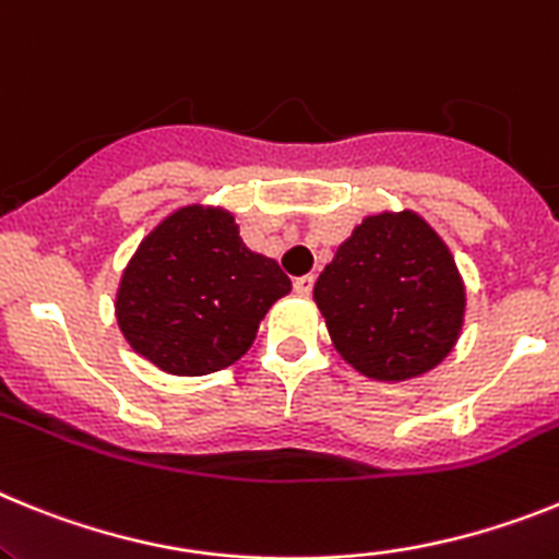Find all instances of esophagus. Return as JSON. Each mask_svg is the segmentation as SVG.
Wrapping results in <instances>:
<instances>
[{"mask_svg": "<svg viewBox=\"0 0 559 559\" xmlns=\"http://www.w3.org/2000/svg\"><path fill=\"white\" fill-rule=\"evenodd\" d=\"M293 286H295V293H298V295H312L314 275H300V278L293 281Z\"/></svg>", "mask_w": 559, "mask_h": 559, "instance_id": "34e87169", "label": "esophagus"}]
</instances>
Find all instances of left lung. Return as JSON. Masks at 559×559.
Returning a JSON list of instances; mask_svg holds the SVG:
<instances>
[{
    "mask_svg": "<svg viewBox=\"0 0 559 559\" xmlns=\"http://www.w3.org/2000/svg\"><path fill=\"white\" fill-rule=\"evenodd\" d=\"M329 337L380 382L421 377L459 343L467 293L453 252L414 211L366 216L314 284Z\"/></svg>",
    "mask_w": 559,
    "mask_h": 559,
    "instance_id": "8db88e82",
    "label": "left lung"
}]
</instances>
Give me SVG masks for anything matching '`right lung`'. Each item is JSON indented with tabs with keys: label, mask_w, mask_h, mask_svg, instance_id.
<instances>
[{
	"label": "right lung",
	"mask_w": 559,
	"mask_h": 559,
	"mask_svg": "<svg viewBox=\"0 0 559 559\" xmlns=\"http://www.w3.org/2000/svg\"><path fill=\"white\" fill-rule=\"evenodd\" d=\"M289 289L281 266L241 241L230 211L186 205L140 241L120 275L115 318L159 371L205 377L245 357Z\"/></svg>",
	"instance_id": "1"
}]
</instances>
